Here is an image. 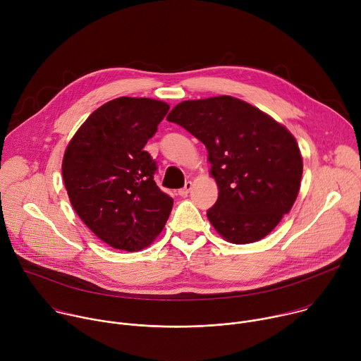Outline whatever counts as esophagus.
<instances>
[{"label":"esophagus","mask_w":361,"mask_h":361,"mask_svg":"<svg viewBox=\"0 0 361 361\" xmlns=\"http://www.w3.org/2000/svg\"><path fill=\"white\" fill-rule=\"evenodd\" d=\"M191 188H192V183H191V181H187V183H185V185L178 191V194H180L181 197H187V195H188V192L191 191Z\"/></svg>","instance_id":"esophagus-1"}]
</instances>
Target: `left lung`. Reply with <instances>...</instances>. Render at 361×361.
Returning a JSON list of instances; mask_svg holds the SVG:
<instances>
[{"instance_id": "obj_1", "label": "left lung", "mask_w": 361, "mask_h": 361, "mask_svg": "<svg viewBox=\"0 0 361 361\" xmlns=\"http://www.w3.org/2000/svg\"><path fill=\"white\" fill-rule=\"evenodd\" d=\"M209 152L219 198L207 217L233 244L264 238L297 198L302 159L291 133L248 102L220 95L183 101L167 117Z\"/></svg>"}]
</instances>
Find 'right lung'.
Here are the masks:
<instances>
[{
  "label": "right lung",
  "mask_w": 361,
  "mask_h": 361,
  "mask_svg": "<svg viewBox=\"0 0 361 361\" xmlns=\"http://www.w3.org/2000/svg\"><path fill=\"white\" fill-rule=\"evenodd\" d=\"M170 106L120 97L97 109L70 141L63 178L73 209L104 243L126 251L149 245L164 228L173 198L154 181L144 151Z\"/></svg>",
  "instance_id": "right-lung-1"
}]
</instances>
